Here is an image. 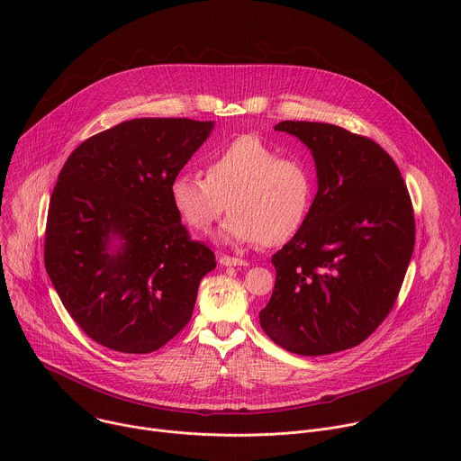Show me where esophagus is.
<instances>
[{
    "instance_id": "esophagus-1",
    "label": "esophagus",
    "mask_w": 461,
    "mask_h": 461,
    "mask_svg": "<svg viewBox=\"0 0 461 461\" xmlns=\"http://www.w3.org/2000/svg\"><path fill=\"white\" fill-rule=\"evenodd\" d=\"M219 262L222 267H248V260L239 257H230V255H221Z\"/></svg>"
}]
</instances>
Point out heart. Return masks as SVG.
Segmentation results:
<instances>
[{
  "instance_id": "obj_1",
  "label": "heart",
  "mask_w": 461,
  "mask_h": 461,
  "mask_svg": "<svg viewBox=\"0 0 461 461\" xmlns=\"http://www.w3.org/2000/svg\"><path fill=\"white\" fill-rule=\"evenodd\" d=\"M315 196L310 167L285 158L255 135H242L213 149L204 160V178L178 173L169 199L180 221L193 231H208L228 203L231 215L219 239L231 244L281 246L306 224Z\"/></svg>"
}]
</instances>
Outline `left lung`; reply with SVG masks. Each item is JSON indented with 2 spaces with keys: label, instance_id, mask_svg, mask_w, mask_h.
Listing matches in <instances>:
<instances>
[{
  "label": "left lung",
  "instance_id": "obj_1",
  "mask_svg": "<svg viewBox=\"0 0 461 461\" xmlns=\"http://www.w3.org/2000/svg\"><path fill=\"white\" fill-rule=\"evenodd\" d=\"M297 137L317 171L304 228L274 257L276 288L260 310L274 343L326 356L363 343L390 313L414 251L409 189L374 140L321 122L276 125Z\"/></svg>",
  "mask_w": 461,
  "mask_h": 461
}]
</instances>
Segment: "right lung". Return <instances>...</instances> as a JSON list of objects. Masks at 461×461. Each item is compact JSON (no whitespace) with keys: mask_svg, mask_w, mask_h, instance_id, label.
<instances>
[{"mask_svg":"<svg viewBox=\"0 0 461 461\" xmlns=\"http://www.w3.org/2000/svg\"><path fill=\"white\" fill-rule=\"evenodd\" d=\"M213 122L135 118L82 142L63 164L45 228V270L65 310L105 348L149 354L191 319L217 262L191 240L169 184Z\"/></svg>","mask_w":461,"mask_h":461,"instance_id":"obj_1","label":"right lung"}]
</instances>
